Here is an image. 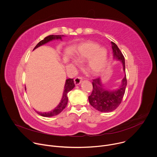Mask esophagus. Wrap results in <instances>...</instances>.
Here are the masks:
<instances>
[{"label":"esophagus","mask_w":157,"mask_h":157,"mask_svg":"<svg viewBox=\"0 0 157 157\" xmlns=\"http://www.w3.org/2000/svg\"><path fill=\"white\" fill-rule=\"evenodd\" d=\"M82 79V78L81 77H80V76L76 77V78L75 79V84H76V85H79V84L81 82Z\"/></svg>","instance_id":"1"}]
</instances>
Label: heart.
Masks as SVG:
<instances>
[{
    "mask_svg": "<svg viewBox=\"0 0 157 157\" xmlns=\"http://www.w3.org/2000/svg\"><path fill=\"white\" fill-rule=\"evenodd\" d=\"M77 58L80 61L89 59L88 68L93 73L102 71L106 66L107 52L104 48H99L96 43L86 41L78 47Z\"/></svg>",
    "mask_w": 157,
    "mask_h": 157,
    "instance_id": "b5f03b06",
    "label": "heart"
}]
</instances>
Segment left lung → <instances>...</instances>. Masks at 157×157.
<instances>
[{
	"instance_id": "1",
	"label": "left lung",
	"mask_w": 157,
	"mask_h": 157,
	"mask_svg": "<svg viewBox=\"0 0 157 157\" xmlns=\"http://www.w3.org/2000/svg\"><path fill=\"white\" fill-rule=\"evenodd\" d=\"M111 44L114 58L122 63L124 71H125V58L123 54L115 43L111 41ZM92 82L93 91L88 98L90 104L96 110L103 113H109L116 109L121 104L125 94L127 86L126 75L122 80L119 87L116 90H110L104 87L100 78L93 79Z\"/></svg>"
}]
</instances>
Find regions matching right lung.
<instances>
[{"mask_svg":"<svg viewBox=\"0 0 157 157\" xmlns=\"http://www.w3.org/2000/svg\"><path fill=\"white\" fill-rule=\"evenodd\" d=\"M63 36V35H49L47 37L44 38L43 40L40 41L36 45V47L34 48L33 50L36 49V48L39 47L41 45H43V44H45L53 40H55V39H61V37ZM75 82L73 79H67L66 80V83H65V86H64V90L63 92V97L61 99V102H59V104H58V105L52 111L48 112V113H39V112H36L37 114H38L39 115L43 116V117H52V116H54L56 115H58V114H59L66 107L67 104H68V92H70L71 90L75 87Z\"/></svg>","mask_w":157,"mask_h":157,"instance_id":"obj_1","label":"right lung"}]
</instances>
